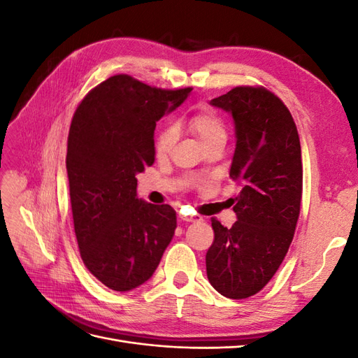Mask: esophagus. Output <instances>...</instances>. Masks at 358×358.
Returning <instances> with one entry per match:
<instances>
[{
	"mask_svg": "<svg viewBox=\"0 0 358 358\" xmlns=\"http://www.w3.org/2000/svg\"><path fill=\"white\" fill-rule=\"evenodd\" d=\"M179 218L182 221H185V222H199V221H203V218H201L200 215H180Z\"/></svg>",
	"mask_w": 358,
	"mask_h": 358,
	"instance_id": "1",
	"label": "esophagus"
}]
</instances>
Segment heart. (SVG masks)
<instances>
[{
  "mask_svg": "<svg viewBox=\"0 0 358 358\" xmlns=\"http://www.w3.org/2000/svg\"><path fill=\"white\" fill-rule=\"evenodd\" d=\"M188 127L191 129V133L199 138L201 146L216 142V140H225L224 121L218 113L210 109H203V110H199L197 113H194L189 117ZM176 137H178V133L175 127L173 125L162 127L155 138L157 155L158 157L167 155L170 152V149L173 148V145H175Z\"/></svg>",
  "mask_w": 358,
  "mask_h": 358,
  "instance_id": "obj_1",
  "label": "heart"
}]
</instances>
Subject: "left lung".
Segmentation results:
<instances>
[{"instance_id":"left-lung-1","label":"left lung","mask_w":358,"mask_h":358,"mask_svg":"<svg viewBox=\"0 0 358 358\" xmlns=\"http://www.w3.org/2000/svg\"><path fill=\"white\" fill-rule=\"evenodd\" d=\"M210 104L233 117L230 178L242 191L230 229L212 220L206 272L220 294L239 300L263 289L288 252L300 213L301 149L287 106L266 88L237 86Z\"/></svg>"}]
</instances>
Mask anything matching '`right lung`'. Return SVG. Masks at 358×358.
Returning <instances> with one entry per match:
<instances>
[{"instance_id": "obj_1", "label": "right lung", "mask_w": 358, "mask_h": 358, "mask_svg": "<svg viewBox=\"0 0 358 358\" xmlns=\"http://www.w3.org/2000/svg\"><path fill=\"white\" fill-rule=\"evenodd\" d=\"M189 92L116 74L74 112L66 159L74 233L86 268L107 288L143 285L175 236L176 212L138 199L136 175L154 164L157 122Z\"/></svg>"}]
</instances>
